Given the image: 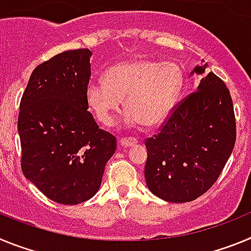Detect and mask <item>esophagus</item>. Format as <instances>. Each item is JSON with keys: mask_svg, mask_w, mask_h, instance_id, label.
Returning a JSON list of instances; mask_svg holds the SVG:
<instances>
[{"mask_svg": "<svg viewBox=\"0 0 251 251\" xmlns=\"http://www.w3.org/2000/svg\"><path fill=\"white\" fill-rule=\"evenodd\" d=\"M137 139L136 138H132V137H124V138L119 139V145L122 147H132V146L137 145Z\"/></svg>", "mask_w": 251, "mask_h": 251, "instance_id": "34e87169", "label": "esophagus"}]
</instances>
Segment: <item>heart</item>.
Listing matches in <instances>:
<instances>
[{"label": "heart", "instance_id": "1", "mask_svg": "<svg viewBox=\"0 0 251 251\" xmlns=\"http://www.w3.org/2000/svg\"><path fill=\"white\" fill-rule=\"evenodd\" d=\"M105 81L93 80L86 86V101L95 118L109 127L126 99L128 123L141 122L153 127L170 114L181 88L182 72L177 64L139 59L122 61L109 68Z\"/></svg>", "mask_w": 251, "mask_h": 251}]
</instances>
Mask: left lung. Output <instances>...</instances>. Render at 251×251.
Wrapping results in <instances>:
<instances>
[{
    "label": "left lung",
    "instance_id": "left-lung-1",
    "mask_svg": "<svg viewBox=\"0 0 251 251\" xmlns=\"http://www.w3.org/2000/svg\"><path fill=\"white\" fill-rule=\"evenodd\" d=\"M206 64L194 73L203 74ZM236 139L234 105L220 77L208 73L196 92L172 108L159 132L146 139L148 188L168 202H188L210 190Z\"/></svg>",
    "mask_w": 251,
    "mask_h": 251
}]
</instances>
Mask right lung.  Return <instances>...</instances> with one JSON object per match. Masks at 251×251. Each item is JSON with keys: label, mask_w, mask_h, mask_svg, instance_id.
Returning <instances> with one entry per match:
<instances>
[{"label": "right lung", "mask_w": 251, "mask_h": 251, "mask_svg": "<svg viewBox=\"0 0 251 251\" xmlns=\"http://www.w3.org/2000/svg\"><path fill=\"white\" fill-rule=\"evenodd\" d=\"M89 49L64 51L36 66L17 121L21 168L46 197L77 205L98 192L117 139L88 110Z\"/></svg>", "instance_id": "1"}]
</instances>
